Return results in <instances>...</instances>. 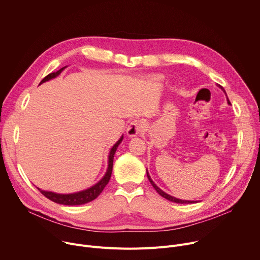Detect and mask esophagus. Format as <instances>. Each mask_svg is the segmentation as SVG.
I'll use <instances>...</instances> for the list:
<instances>
[{
	"label": "esophagus",
	"mask_w": 260,
	"mask_h": 260,
	"mask_svg": "<svg viewBox=\"0 0 260 260\" xmlns=\"http://www.w3.org/2000/svg\"><path fill=\"white\" fill-rule=\"evenodd\" d=\"M143 126H144V124H143V122L141 121V120H133L129 124H128V126H127V128H126V134H127V136L129 137V138H133V137H136V136H138L141 132H142V129H143Z\"/></svg>",
	"instance_id": "obj_1"
}]
</instances>
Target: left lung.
Returning a JSON list of instances; mask_svg holds the SVG:
<instances>
[{"label":"left lung","instance_id":"8db88e82","mask_svg":"<svg viewBox=\"0 0 260 260\" xmlns=\"http://www.w3.org/2000/svg\"><path fill=\"white\" fill-rule=\"evenodd\" d=\"M218 86L225 92V90L223 89V87L220 86V85H218ZM225 93H226V92H225ZM229 104H230V101H229ZM147 177H148V179H149V181H150V183H151L152 186L154 187V189L158 192V194H160L162 198L167 199L168 201H171V202H174V203H177V204H192V203H198V202H196V201H184V200H179V199H176V198H174V197H172V196H170V194L166 193V192H165V191H162L158 186H156V184L152 181V179H151V177H150L149 173H148V171H147Z\"/></svg>","mask_w":260,"mask_h":260}]
</instances>
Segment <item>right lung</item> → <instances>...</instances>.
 Listing matches in <instances>:
<instances>
[{"instance_id": "right-lung-1", "label": "right lung", "mask_w": 260, "mask_h": 260, "mask_svg": "<svg viewBox=\"0 0 260 260\" xmlns=\"http://www.w3.org/2000/svg\"><path fill=\"white\" fill-rule=\"evenodd\" d=\"M67 68L63 67L61 68L60 70H58L57 72H54V73H50L49 75H47L41 82L40 84L46 82V81H49L55 77H57L59 74ZM122 139H123V136H121V138L114 144V146L111 148L110 150V153H109V156H108V169H107V172L105 174V176L96 183L94 184L93 186L85 189V190H82V191H78V192H74V193H69V194H62V193H55V192H52V191H45V190H42L40 188L39 191L44 196L46 197L47 199H49L50 201L56 203V204H60V205H66V206H77V205H83V204H86V203H89L91 201H93L94 199H96L101 193L102 191L104 190V188L106 187V185L108 184L110 178H111V174H112V169H113V159H114V154L117 150V147L118 145L122 142Z\"/></svg>"}]
</instances>
